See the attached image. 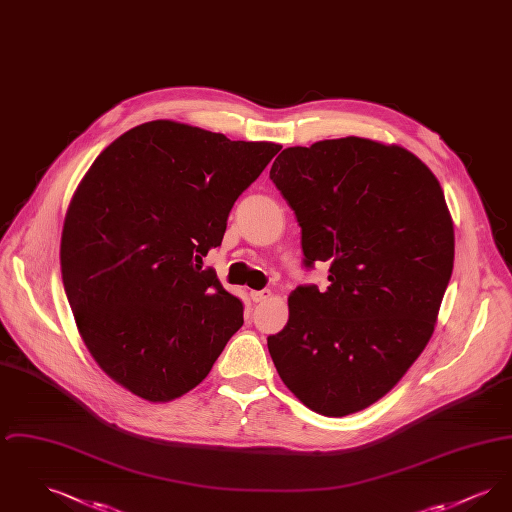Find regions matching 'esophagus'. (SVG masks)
<instances>
[{"label": "esophagus", "mask_w": 512, "mask_h": 512, "mask_svg": "<svg viewBox=\"0 0 512 512\" xmlns=\"http://www.w3.org/2000/svg\"><path fill=\"white\" fill-rule=\"evenodd\" d=\"M249 295H251V299H253L255 303H261V301H267L268 297L272 295V292H270V290H253Z\"/></svg>", "instance_id": "1"}]
</instances>
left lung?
Returning <instances> with one entry per match:
<instances>
[{
	"instance_id": "1",
	"label": "left lung",
	"mask_w": 512,
	"mask_h": 512,
	"mask_svg": "<svg viewBox=\"0 0 512 512\" xmlns=\"http://www.w3.org/2000/svg\"><path fill=\"white\" fill-rule=\"evenodd\" d=\"M270 180L301 226L303 267L330 265L328 288L293 290L270 357L311 411L357 413L432 338L455 259L441 186L411 151L357 136L284 149Z\"/></svg>"
}]
</instances>
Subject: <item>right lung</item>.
I'll return each instance as SVG.
<instances>
[{"instance_id": "obj_1", "label": "right lung", "mask_w": 512, "mask_h": 512, "mask_svg": "<svg viewBox=\"0 0 512 512\" xmlns=\"http://www.w3.org/2000/svg\"><path fill=\"white\" fill-rule=\"evenodd\" d=\"M280 149L151 121L86 172L65 217L61 274L82 340L122 388L153 403L180 397L242 328L244 303L201 265Z\"/></svg>"}]
</instances>
